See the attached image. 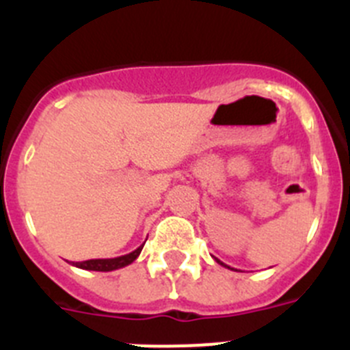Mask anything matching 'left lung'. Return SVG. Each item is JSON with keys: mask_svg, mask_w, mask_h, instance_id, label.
I'll list each match as a JSON object with an SVG mask.
<instances>
[{"mask_svg": "<svg viewBox=\"0 0 350 350\" xmlns=\"http://www.w3.org/2000/svg\"><path fill=\"white\" fill-rule=\"evenodd\" d=\"M216 261H218L219 265H223V267H226V269H230V267H228V265H225V263H223V261H219V260H218V258H216Z\"/></svg>", "mask_w": 350, "mask_h": 350, "instance_id": "left-lung-1", "label": "left lung"}]
</instances>
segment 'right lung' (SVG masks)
<instances>
[{
    "mask_svg": "<svg viewBox=\"0 0 350 350\" xmlns=\"http://www.w3.org/2000/svg\"><path fill=\"white\" fill-rule=\"evenodd\" d=\"M141 244L137 250H134L132 253L124 254V256H116V258H97V260H87V261H73V265L78 267V269L83 270H96V272H111V270L124 269V267L131 265L132 261L136 260L141 254V250H143Z\"/></svg>",
    "mask_w": 350,
    "mask_h": 350,
    "instance_id": "right-lung-1",
    "label": "right lung"
}]
</instances>
